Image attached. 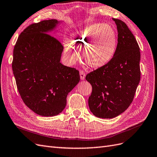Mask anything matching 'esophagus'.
<instances>
[{"label": "esophagus", "instance_id": "1", "mask_svg": "<svg viewBox=\"0 0 157 157\" xmlns=\"http://www.w3.org/2000/svg\"><path fill=\"white\" fill-rule=\"evenodd\" d=\"M80 77L81 80H84L85 78V73H84V72L82 70L80 71Z\"/></svg>", "mask_w": 157, "mask_h": 157}]
</instances>
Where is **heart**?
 <instances>
[{
  "label": "heart",
  "mask_w": 157,
  "mask_h": 157,
  "mask_svg": "<svg viewBox=\"0 0 157 157\" xmlns=\"http://www.w3.org/2000/svg\"><path fill=\"white\" fill-rule=\"evenodd\" d=\"M71 42L78 44V48L84 49V58L92 68H100L111 60L116 51L117 35L115 29L106 24H94L72 34ZM70 61L74 62L78 54L71 45L65 46Z\"/></svg>",
  "instance_id": "obj_1"
}]
</instances>
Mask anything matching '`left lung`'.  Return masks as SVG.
I'll list each match as a JSON object with an SVG mask.
<instances>
[{
  "instance_id": "left-lung-1",
  "label": "left lung",
  "mask_w": 157,
  "mask_h": 157,
  "mask_svg": "<svg viewBox=\"0 0 157 157\" xmlns=\"http://www.w3.org/2000/svg\"><path fill=\"white\" fill-rule=\"evenodd\" d=\"M112 19L118 32L115 54L107 64L86 76L92 87L88 98L90 111L96 117L107 119L128 108L141 78V54L137 40L125 22Z\"/></svg>"
}]
</instances>
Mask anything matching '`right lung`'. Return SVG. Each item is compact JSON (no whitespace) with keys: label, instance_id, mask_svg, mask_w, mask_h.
<instances>
[{"label":"right lung","instance_id":"right-lung-1","mask_svg":"<svg viewBox=\"0 0 157 157\" xmlns=\"http://www.w3.org/2000/svg\"><path fill=\"white\" fill-rule=\"evenodd\" d=\"M59 22L43 20L20 33L13 52L12 71L24 104L40 116H57L80 80L79 71L60 63L63 46L49 34Z\"/></svg>","mask_w":157,"mask_h":157}]
</instances>
